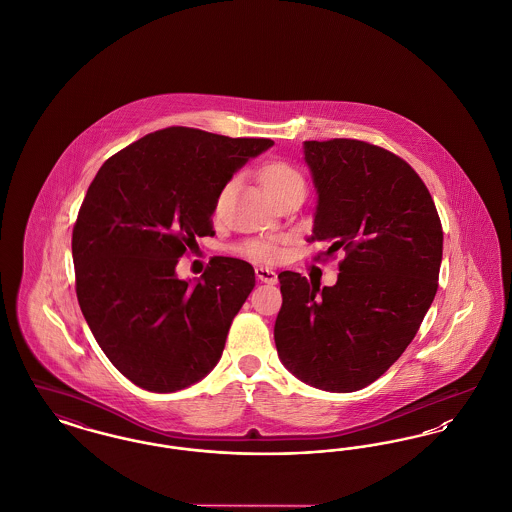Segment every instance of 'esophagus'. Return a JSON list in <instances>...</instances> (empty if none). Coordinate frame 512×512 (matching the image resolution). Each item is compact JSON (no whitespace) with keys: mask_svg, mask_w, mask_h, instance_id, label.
Listing matches in <instances>:
<instances>
[{"mask_svg":"<svg viewBox=\"0 0 512 512\" xmlns=\"http://www.w3.org/2000/svg\"><path fill=\"white\" fill-rule=\"evenodd\" d=\"M255 274H257V278H259L261 282H265V284H276V282H278V274H276L274 270H270V268L257 267L255 268Z\"/></svg>","mask_w":512,"mask_h":512,"instance_id":"34e87169","label":"esophagus"}]
</instances>
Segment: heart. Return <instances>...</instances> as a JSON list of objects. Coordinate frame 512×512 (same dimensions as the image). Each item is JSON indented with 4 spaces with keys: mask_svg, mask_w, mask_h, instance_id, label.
I'll return each instance as SVG.
<instances>
[{
    "mask_svg": "<svg viewBox=\"0 0 512 512\" xmlns=\"http://www.w3.org/2000/svg\"><path fill=\"white\" fill-rule=\"evenodd\" d=\"M259 182L272 199L286 194L295 188H305V180L301 172L286 161H268L259 169ZM226 192L219 195V205L224 201ZM240 253L255 263H276L282 247L276 240H249L240 247Z\"/></svg>",
    "mask_w": 512,
    "mask_h": 512,
    "instance_id": "obj_1",
    "label": "heart"
}]
</instances>
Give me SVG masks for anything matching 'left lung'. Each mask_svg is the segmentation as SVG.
<instances>
[{
  "mask_svg": "<svg viewBox=\"0 0 512 512\" xmlns=\"http://www.w3.org/2000/svg\"><path fill=\"white\" fill-rule=\"evenodd\" d=\"M303 155L317 190L309 242L345 259L334 286L278 274L274 341L295 378L349 393L378 380L416 336L438 292L443 230L420 176L390 151L328 140L303 142Z\"/></svg>",
  "mask_w": 512,
  "mask_h": 512,
  "instance_id": "8db88e82",
  "label": "left lung"
}]
</instances>
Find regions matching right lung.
<instances>
[{
  "label": "right lung",
  "mask_w": 512,
  "mask_h": 512,
  "mask_svg": "<svg viewBox=\"0 0 512 512\" xmlns=\"http://www.w3.org/2000/svg\"><path fill=\"white\" fill-rule=\"evenodd\" d=\"M272 146L171 126L107 159L90 184L73 230L76 297L136 386L184 390L219 363L255 270L215 257L199 280H180L176 265L197 236H215L211 217L232 176Z\"/></svg>",
  "instance_id": "obj_1"
}]
</instances>
